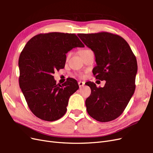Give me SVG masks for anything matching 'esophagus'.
Instances as JSON below:
<instances>
[{"mask_svg":"<svg viewBox=\"0 0 153 153\" xmlns=\"http://www.w3.org/2000/svg\"><path fill=\"white\" fill-rule=\"evenodd\" d=\"M84 85H85V82H82V81H79V82H78V85H79L80 87H84Z\"/></svg>","mask_w":153,"mask_h":153,"instance_id":"34e87169","label":"esophagus"}]
</instances>
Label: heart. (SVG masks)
<instances>
[{
    "instance_id": "obj_1",
    "label": "heart",
    "mask_w": 153,
    "mask_h": 153,
    "mask_svg": "<svg viewBox=\"0 0 153 153\" xmlns=\"http://www.w3.org/2000/svg\"><path fill=\"white\" fill-rule=\"evenodd\" d=\"M86 50H82V51H80V54H82V53H84V52H85Z\"/></svg>"
}]
</instances>
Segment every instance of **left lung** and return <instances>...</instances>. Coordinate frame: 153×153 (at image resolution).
Instances as JSON below:
<instances>
[{
    "label": "left lung",
    "instance_id": "1",
    "mask_svg": "<svg viewBox=\"0 0 153 153\" xmlns=\"http://www.w3.org/2000/svg\"><path fill=\"white\" fill-rule=\"evenodd\" d=\"M94 53L96 79L105 80L103 87L88 82L91 94L85 100L87 111L100 122L117 118L126 108L135 89L137 62L128 43L122 37L108 32L78 34Z\"/></svg>",
    "mask_w": 153,
    "mask_h": 153
}]
</instances>
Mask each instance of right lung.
I'll list each match as a JSON object with an SVG mask.
<instances>
[{
  "label": "right lung",
  "instance_id": "obj_1",
  "mask_svg": "<svg viewBox=\"0 0 153 153\" xmlns=\"http://www.w3.org/2000/svg\"><path fill=\"white\" fill-rule=\"evenodd\" d=\"M84 47L75 34L61 32L39 34L27 43L18 61L19 84L36 117L53 121L65 114L69 97L79 86L71 78L62 85L57 84L52 75L64 68L69 51Z\"/></svg>",
  "mask_w": 153,
  "mask_h": 153
}]
</instances>
